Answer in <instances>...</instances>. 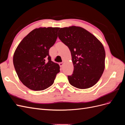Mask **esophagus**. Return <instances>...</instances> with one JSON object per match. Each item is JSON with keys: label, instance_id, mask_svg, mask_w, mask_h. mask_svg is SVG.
Returning a JSON list of instances; mask_svg holds the SVG:
<instances>
[{"label": "esophagus", "instance_id": "obj_1", "mask_svg": "<svg viewBox=\"0 0 125 125\" xmlns=\"http://www.w3.org/2000/svg\"><path fill=\"white\" fill-rule=\"evenodd\" d=\"M59 66H60V67H62L63 66V62H60V63H59Z\"/></svg>", "mask_w": 125, "mask_h": 125}]
</instances>
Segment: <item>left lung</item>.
<instances>
[{"label":"left lung","instance_id":"1","mask_svg":"<svg viewBox=\"0 0 125 125\" xmlns=\"http://www.w3.org/2000/svg\"><path fill=\"white\" fill-rule=\"evenodd\" d=\"M58 37L68 47L74 69L68 75L70 84L85 89L95 85L105 68V52L96 37L84 29L72 26L60 28Z\"/></svg>","mask_w":125,"mask_h":125}]
</instances>
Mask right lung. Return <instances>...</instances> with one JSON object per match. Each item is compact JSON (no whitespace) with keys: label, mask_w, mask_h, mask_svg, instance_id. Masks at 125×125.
Instances as JSON below:
<instances>
[{"label":"right lung","mask_w":125,"mask_h":125,"mask_svg":"<svg viewBox=\"0 0 125 125\" xmlns=\"http://www.w3.org/2000/svg\"><path fill=\"white\" fill-rule=\"evenodd\" d=\"M59 28L33 30L22 40L15 51L13 62L20 81L34 91L48 88L59 73L58 63L52 62L49 50L57 39Z\"/></svg>","instance_id":"1"}]
</instances>
